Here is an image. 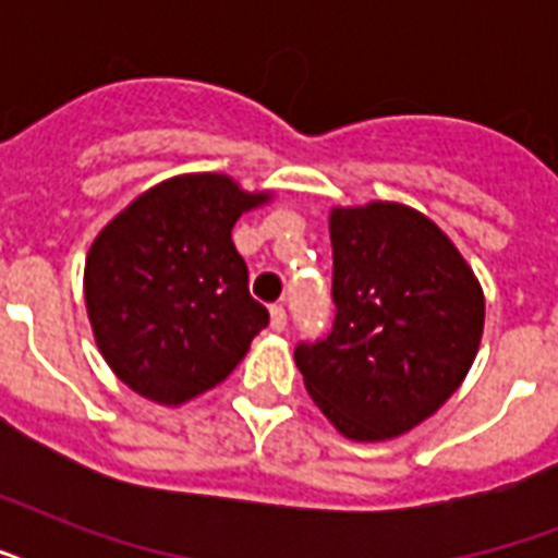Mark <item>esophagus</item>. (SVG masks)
<instances>
[{"instance_id": "34e87169", "label": "esophagus", "mask_w": 558, "mask_h": 558, "mask_svg": "<svg viewBox=\"0 0 558 558\" xmlns=\"http://www.w3.org/2000/svg\"><path fill=\"white\" fill-rule=\"evenodd\" d=\"M269 313H271V330L275 332L287 330V310H283L280 304H271Z\"/></svg>"}]
</instances>
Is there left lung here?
<instances>
[{
    "mask_svg": "<svg viewBox=\"0 0 558 558\" xmlns=\"http://www.w3.org/2000/svg\"><path fill=\"white\" fill-rule=\"evenodd\" d=\"M332 327L295 348L315 405L350 440L411 432L458 390L484 332V292L451 240L397 202L336 208Z\"/></svg>",
    "mask_w": 558,
    "mask_h": 558,
    "instance_id": "8db88e82",
    "label": "left lung"
}]
</instances>
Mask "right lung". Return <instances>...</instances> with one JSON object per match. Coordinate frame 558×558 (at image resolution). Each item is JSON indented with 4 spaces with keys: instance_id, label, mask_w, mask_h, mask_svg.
<instances>
[{
    "instance_id": "obj_1",
    "label": "right lung",
    "mask_w": 558,
    "mask_h": 558,
    "mask_svg": "<svg viewBox=\"0 0 558 558\" xmlns=\"http://www.w3.org/2000/svg\"><path fill=\"white\" fill-rule=\"evenodd\" d=\"M266 202L222 173H191L142 193L92 243L83 275L100 353L135 393L182 405L240 365L269 310L248 292L231 240Z\"/></svg>"
}]
</instances>
